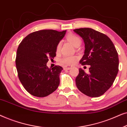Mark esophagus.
<instances>
[{
  "label": "esophagus",
  "mask_w": 127,
  "mask_h": 127,
  "mask_svg": "<svg viewBox=\"0 0 127 127\" xmlns=\"http://www.w3.org/2000/svg\"><path fill=\"white\" fill-rule=\"evenodd\" d=\"M72 66L70 65H65L64 66V70H69V69L72 68Z\"/></svg>",
  "instance_id": "obj_1"
}]
</instances>
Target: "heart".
I'll return each mask as SVG.
<instances>
[{
    "label": "heart",
    "instance_id": "1",
    "mask_svg": "<svg viewBox=\"0 0 127 127\" xmlns=\"http://www.w3.org/2000/svg\"><path fill=\"white\" fill-rule=\"evenodd\" d=\"M67 40L69 42L72 43L74 47H77L78 45L80 44L81 40L80 38L75 34H70L67 36ZM61 47V43H59L57 45L56 48L57 53H59L60 51ZM77 60V57L74 56H64L61 60V62L62 64L65 65H70V64H74Z\"/></svg>",
    "mask_w": 127,
    "mask_h": 127
}]
</instances>
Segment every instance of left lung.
<instances>
[{"label": "left lung", "instance_id": "1", "mask_svg": "<svg viewBox=\"0 0 127 127\" xmlns=\"http://www.w3.org/2000/svg\"><path fill=\"white\" fill-rule=\"evenodd\" d=\"M73 31L82 38L85 45L84 54L80 63L90 65L88 73L79 69L76 86L88 96H101L112 86L118 73L117 50L110 38L98 31L88 28Z\"/></svg>", "mask_w": 127, "mask_h": 127}]
</instances>
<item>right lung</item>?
<instances>
[{
  "instance_id": "obj_1",
  "label": "right lung",
  "mask_w": 127,
  "mask_h": 127,
  "mask_svg": "<svg viewBox=\"0 0 127 127\" xmlns=\"http://www.w3.org/2000/svg\"><path fill=\"white\" fill-rule=\"evenodd\" d=\"M66 31L40 30L24 38L17 51L15 65L19 79L31 95L44 97L51 94L60 85L62 67L48 68V59L56 56L57 45Z\"/></svg>"
}]
</instances>
